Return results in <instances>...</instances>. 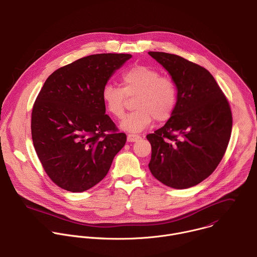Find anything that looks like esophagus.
<instances>
[{"label": "esophagus", "mask_w": 257, "mask_h": 257, "mask_svg": "<svg viewBox=\"0 0 257 257\" xmlns=\"http://www.w3.org/2000/svg\"><path fill=\"white\" fill-rule=\"evenodd\" d=\"M140 138H141V137H140L139 135L129 134V135L127 136V141H128V142H136V141H138Z\"/></svg>", "instance_id": "34e87169"}]
</instances>
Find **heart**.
Returning a JSON list of instances; mask_svg holds the SVG:
<instances>
[{
	"label": "heart",
	"mask_w": 257,
	"mask_h": 257,
	"mask_svg": "<svg viewBox=\"0 0 257 257\" xmlns=\"http://www.w3.org/2000/svg\"><path fill=\"white\" fill-rule=\"evenodd\" d=\"M123 88L106 84L101 98L106 111L114 118L121 119L125 112L126 98L134 97L137 110L128 114L120 123V128L131 133H138L149 127L156 119L164 122L173 115L178 91L174 81L149 66L137 65L122 75Z\"/></svg>",
	"instance_id": "1"
}]
</instances>
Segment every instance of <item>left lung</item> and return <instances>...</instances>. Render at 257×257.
Returning <instances> with one entry per match:
<instances>
[{
    "label": "left lung",
    "instance_id": "left-lung-1",
    "mask_svg": "<svg viewBox=\"0 0 257 257\" xmlns=\"http://www.w3.org/2000/svg\"><path fill=\"white\" fill-rule=\"evenodd\" d=\"M148 54L169 73L178 91L171 118L146 136L152 149L148 166L166 186L186 189L206 179L221 161L231 135L230 106L205 68L173 54Z\"/></svg>",
    "mask_w": 257,
    "mask_h": 257
}]
</instances>
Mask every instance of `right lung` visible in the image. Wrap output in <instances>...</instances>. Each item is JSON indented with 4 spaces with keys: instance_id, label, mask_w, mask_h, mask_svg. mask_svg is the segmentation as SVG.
Listing matches in <instances>:
<instances>
[{
    "instance_id": "1",
    "label": "right lung",
    "mask_w": 257,
    "mask_h": 257,
    "mask_svg": "<svg viewBox=\"0 0 257 257\" xmlns=\"http://www.w3.org/2000/svg\"><path fill=\"white\" fill-rule=\"evenodd\" d=\"M131 57L87 56L56 70L44 83L32 111V139L44 170L59 187L71 192L92 188L124 147L126 135L105 114L101 92Z\"/></svg>"
}]
</instances>
